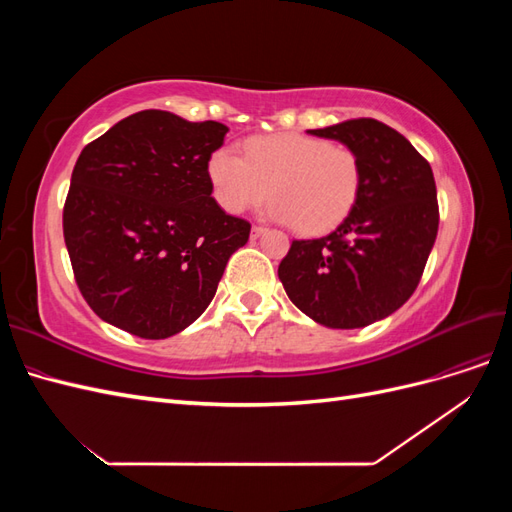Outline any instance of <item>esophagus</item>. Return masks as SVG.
<instances>
[{
	"instance_id": "34e87169",
	"label": "esophagus",
	"mask_w": 512,
	"mask_h": 512,
	"mask_svg": "<svg viewBox=\"0 0 512 512\" xmlns=\"http://www.w3.org/2000/svg\"><path fill=\"white\" fill-rule=\"evenodd\" d=\"M265 232H267L265 226H252V237H254V239H258L260 235H265Z\"/></svg>"
}]
</instances>
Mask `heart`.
Listing matches in <instances>:
<instances>
[{"mask_svg": "<svg viewBox=\"0 0 512 512\" xmlns=\"http://www.w3.org/2000/svg\"><path fill=\"white\" fill-rule=\"evenodd\" d=\"M245 160L230 147L211 153L207 173L224 211L239 215L267 196L269 218L290 222L301 235H322L342 224L361 192V162L346 145L282 132L254 136Z\"/></svg>", "mask_w": 512, "mask_h": 512, "instance_id": "1", "label": "heart"}]
</instances>
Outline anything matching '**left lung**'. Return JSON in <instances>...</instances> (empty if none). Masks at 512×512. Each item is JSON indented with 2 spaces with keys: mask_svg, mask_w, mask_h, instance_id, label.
<instances>
[{
  "mask_svg": "<svg viewBox=\"0 0 512 512\" xmlns=\"http://www.w3.org/2000/svg\"><path fill=\"white\" fill-rule=\"evenodd\" d=\"M350 147L361 192L331 235L292 241L280 282L305 316L329 329H361L391 316L416 290L438 235V192L429 162L378 119L307 130Z\"/></svg>",
  "mask_w": 512,
  "mask_h": 512,
  "instance_id": "1",
  "label": "left lung"
}]
</instances>
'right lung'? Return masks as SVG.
Masks as SVG:
<instances>
[{"label":"right lung","mask_w":512,"mask_h":512,"mask_svg":"<svg viewBox=\"0 0 512 512\" xmlns=\"http://www.w3.org/2000/svg\"><path fill=\"white\" fill-rule=\"evenodd\" d=\"M226 132L151 108L81 151L64 239L76 284L104 322L166 339L209 307L252 228L211 196L207 164Z\"/></svg>","instance_id":"right-lung-1"}]
</instances>
